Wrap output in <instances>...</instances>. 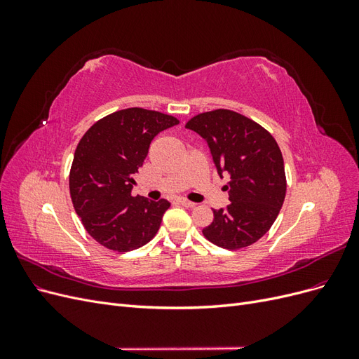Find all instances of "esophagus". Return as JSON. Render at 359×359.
Listing matches in <instances>:
<instances>
[{
    "label": "esophagus",
    "instance_id": "esophagus-1",
    "mask_svg": "<svg viewBox=\"0 0 359 359\" xmlns=\"http://www.w3.org/2000/svg\"><path fill=\"white\" fill-rule=\"evenodd\" d=\"M178 203L182 205V206H186V208H193V206H196V203L190 202V201H187V199H178Z\"/></svg>",
    "mask_w": 359,
    "mask_h": 359
}]
</instances>
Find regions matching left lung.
<instances>
[{
    "label": "left lung",
    "instance_id": "obj_1",
    "mask_svg": "<svg viewBox=\"0 0 359 359\" xmlns=\"http://www.w3.org/2000/svg\"><path fill=\"white\" fill-rule=\"evenodd\" d=\"M186 127L206 140L220 177L223 172L231 177L224 186L231 203L212 211L203 236L227 250L252 245L271 229L286 196L285 161L276 139L229 109L199 114Z\"/></svg>",
    "mask_w": 359,
    "mask_h": 359
}]
</instances>
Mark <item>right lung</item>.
Wrapping results in <instances>:
<instances>
[{
	"label": "right lung",
	"instance_id": "1",
	"mask_svg": "<svg viewBox=\"0 0 359 359\" xmlns=\"http://www.w3.org/2000/svg\"><path fill=\"white\" fill-rule=\"evenodd\" d=\"M180 121L142 107L116 111L93 124L79 140L70 169L74 211L94 240L126 253L156 236L170 203L132 196L135 173L160 132Z\"/></svg>",
	"mask_w": 359,
	"mask_h": 359
}]
</instances>
